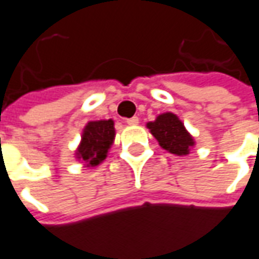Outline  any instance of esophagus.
I'll return each mask as SVG.
<instances>
[{"label":"esophagus","instance_id":"34e87169","mask_svg":"<svg viewBox=\"0 0 259 259\" xmlns=\"http://www.w3.org/2000/svg\"><path fill=\"white\" fill-rule=\"evenodd\" d=\"M126 123L130 124V126H136V124H139V118H137V116H133V118L126 119Z\"/></svg>","mask_w":259,"mask_h":259}]
</instances>
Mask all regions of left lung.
<instances>
[{
  "instance_id": "8db88e82",
  "label": "left lung",
  "mask_w": 259,
  "mask_h": 259,
  "mask_svg": "<svg viewBox=\"0 0 259 259\" xmlns=\"http://www.w3.org/2000/svg\"><path fill=\"white\" fill-rule=\"evenodd\" d=\"M147 127L157 139L159 146L175 155H186L190 151V147L194 146L193 137L185 129V124L174 113L159 115L154 122L147 124Z\"/></svg>"
}]
</instances>
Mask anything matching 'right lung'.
<instances>
[{
  "mask_svg": "<svg viewBox=\"0 0 259 259\" xmlns=\"http://www.w3.org/2000/svg\"><path fill=\"white\" fill-rule=\"evenodd\" d=\"M115 139L113 120L89 122L83 132L81 143L77 148V158L83 159L87 166H96L107 158Z\"/></svg>",
  "mask_w": 259,
  "mask_h": 259,
  "instance_id": "right-lung-1",
  "label": "right lung"
}]
</instances>
